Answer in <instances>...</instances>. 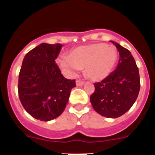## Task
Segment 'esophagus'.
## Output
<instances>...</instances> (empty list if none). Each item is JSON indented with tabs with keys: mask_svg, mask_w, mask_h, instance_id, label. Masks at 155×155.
<instances>
[{
	"mask_svg": "<svg viewBox=\"0 0 155 155\" xmlns=\"http://www.w3.org/2000/svg\"><path fill=\"white\" fill-rule=\"evenodd\" d=\"M84 83H85V82H82V81H80V80H76V84L77 86H82V85H84Z\"/></svg>",
	"mask_w": 155,
	"mask_h": 155,
	"instance_id": "esophagus-1",
	"label": "esophagus"
}]
</instances>
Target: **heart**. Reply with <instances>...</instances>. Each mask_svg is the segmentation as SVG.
Masks as SVG:
<instances>
[{"instance_id": "obj_1", "label": "heart", "mask_w": 155, "mask_h": 155, "mask_svg": "<svg viewBox=\"0 0 155 155\" xmlns=\"http://www.w3.org/2000/svg\"><path fill=\"white\" fill-rule=\"evenodd\" d=\"M118 50L114 46L105 43L81 46L75 48L69 54L59 56L56 63L62 71L70 77H74L85 68L86 76L97 82L110 75L118 60Z\"/></svg>"}]
</instances>
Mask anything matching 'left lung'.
I'll return each instance as SVG.
<instances>
[{"label":"left lung","instance_id":"left-lung-1","mask_svg":"<svg viewBox=\"0 0 155 155\" xmlns=\"http://www.w3.org/2000/svg\"><path fill=\"white\" fill-rule=\"evenodd\" d=\"M119 52L116 69L109 76L94 83L90 97L94 109L101 115L115 118L121 116L134 105L140 88L139 69L130 51L111 41Z\"/></svg>","mask_w":155,"mask_h":155}]
</instances>
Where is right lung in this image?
<instances>
[{
	"instance_id": "right-lung-1",
	"label": "right lung",
	"mask_w": 155,
	"mask_h": 155,
	"mask_svg": "<svg viewBox=\"0 0 155 155\" xmlns=\"http://www.w3.org/2000/svg\"><path fill=\"white\" fill-rule=\"evenodd\" d=\"M62 48L60 43H41L28 52L18 76L20 101L33 118L48 121L62 114L75 80L64 77L54 63Z\"/></svg>"
}]
</instances>
